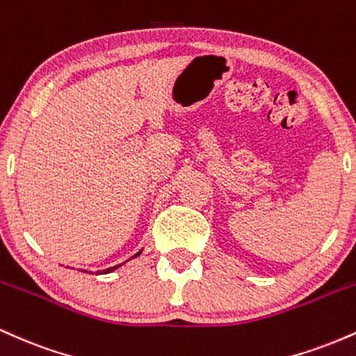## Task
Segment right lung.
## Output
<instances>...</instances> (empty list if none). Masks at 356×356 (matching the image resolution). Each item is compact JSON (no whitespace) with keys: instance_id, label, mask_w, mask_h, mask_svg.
Instances as JSON below:
<instances>
[{"instance_id":"right-lung-1","label":"right lung","mask_w":356,"mask_h":356,"mask_svg":"<svg viewBox=\"0 0 356 356\" xmlns=\"http://www.w3.org/2000/svg\"><path fill=\"white\" fill-rule=\"evenodd\" d=\"M140 252L142 251H138L137 254H134L132 257H130V259H134V257H137V256H140ZM124 264V263H122ZM122 264H117V266H112V268H107V269H102V271H97V275H107V273H112V271H115V269H118L122 266Z\"/></svg>"}]
</instances>
